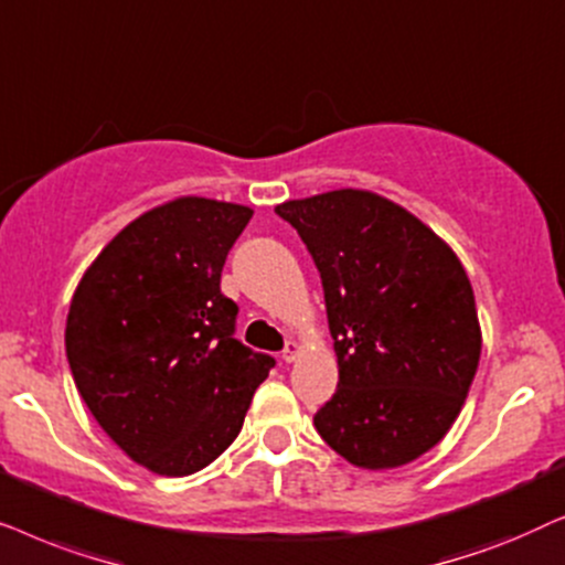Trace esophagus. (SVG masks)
Segmentation results:
<instances>
[{
    "instance_id": "1",
    "label": "esophagus",
    "mask_w": 565,
    "mask_h": 565,
    "mask_svg": "<svg viewBox=\"0 0 565 565\" xmlns=\"http://www.w3.org/2000/svg\"><path fill=\"white\" fill-rule=\"evenodd\" d=\"M299 353H302V343L289 341V343H287V349H284V353H281V359L287 361V364H291V361H297V359H299Z\"/></svg>"
}]
</instances>
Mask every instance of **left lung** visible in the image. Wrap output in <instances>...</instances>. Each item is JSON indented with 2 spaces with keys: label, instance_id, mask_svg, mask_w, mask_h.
Masks as SVG:
<instances>
[{
  "label": "left lung",
  "instance_id": "1",
  "mask_svg": "<svg viewBox=\"0 0 565 565\" xmlns=\"http://www.w3.org/2000/svg\"><path fill=\"white\" fill-rule=\"evenodd\" d=\"M276 214L326 291L338 390L315 428L356 468L418 460L460 416L483 345L460 258L408 209L359 188L284 201Z\"/></svg>",
  "mask_w": 565,
  "mask_h": 565
}]
</instances>
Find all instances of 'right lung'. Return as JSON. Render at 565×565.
Returning <instances> with one entry per match:
<instances>
[{"mask_svg": "<svg viewBox=\"0 0 565 565\" xmlns=\"http://www.w3.org/2000/svg\"><path fill=\"white\" fill-rule=\"evenodd\" d=\"M253 209L180 195L126 224L89 263L66 315V359L97 424L141 468L183 478L243 428L274 359L237 341L222 295Z\"/></svg>", "mask_w": 565, "mask_h": 565, "instance_id": "right-lung-1", "label": "right lung"}]
</instances>
